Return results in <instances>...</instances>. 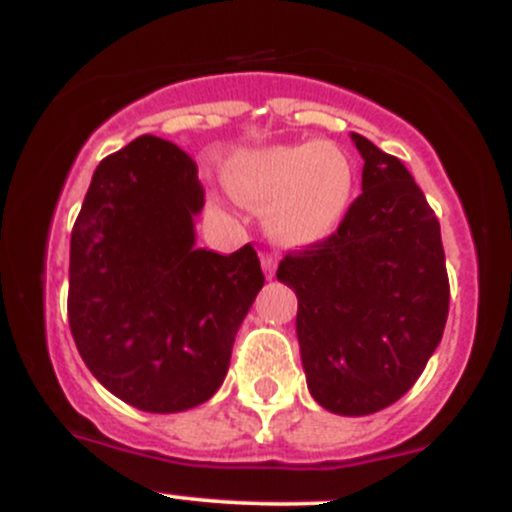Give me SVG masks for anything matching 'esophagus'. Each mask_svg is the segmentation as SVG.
<instances>
[{
    "instance_id": "esophagus-1",
    "label": "esophagus",
    "mask_w": 512,
    "mask_h": 512,
    "mask_svg": "<svg viewBox=\"0 0 512 512\" xmlns=\"http://www.w3.org/2000/svg\"><path fill=\"white\" fill-rule=\"evenodd\" d=\"M262 269L267 276H274L276 272V257L274 255H262Z\"/></svg>"
}]
</instances>
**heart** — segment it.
<instances>
[{"label":"heart","instance_id":"b5f03b06","mask_svg":"<svg viewBox=\"0 0 512 512\" xmlns=\"http://www.w3.org/2000/svg\"><path fill=\"white\" fill-rule=\"evenodd\" d=\"M354 161L332 142L264 146L238 154L226 185L245 207L264 211V228L284 248L330 238L354 197Z\"/></svg>","mask_w":512,"mask_h":512}]
</instances>
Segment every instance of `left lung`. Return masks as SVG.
<instances>
[{
	"instance_id": "left-lung-1",
	"label": "left lung",
	"mask_w": 512,
	"mask_h": 512,
	"mask_svg": "<svg viewBox=\"0 0 512 512\" xmlns=\"http://www.w3.org/2000/svg\"><path fill=\"white\" fill-rule=\"evenodd\" d=\"M363 192L337 231L286 252L276 279L296 291L308 390L334 414L395 404L424 373L450 308L440 223L397 156L351 134Z\"/></svg>"
}]
</instances>
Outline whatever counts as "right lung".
<instances>
[{
  "label": "right lung",
  "mask_w": 512,
  "mask_h": 512,
  "mask_svg": "<svg viewBox=\"0 0 512 512\" xmlns=\"http://www.w3.org/2000/svg\"><path fill=\"white\" fill-rule=\"evenodd\" d=\"M197 163L166 139L105 156L72 228L69 330L115 397L151 414L207 402L264 284L252 245L195 248Z\"/></svg>",
  "instance_id": "add662e5"
}]
</instances>
